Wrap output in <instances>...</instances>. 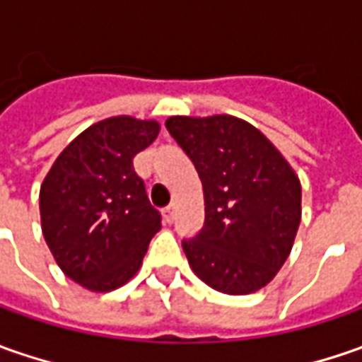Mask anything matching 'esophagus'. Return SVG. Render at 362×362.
Masks as SVG:
<instances>
[{
  "label": "esophagus",
  "mask_w": 362,
  "mask_h": 362,
  "mask_svg": "<svg viewBox=\"0 0 362 362\" xmlns=\"http://www.w3.org/2000/svg\"><path fill=\"white\" fill-rule=\"evenodd\" d=\"M163 219H165V223H173L175 221V205H169V207L163 211Z\"/></svg>",
  "instance_id": "obj_1"
}]
</instances>
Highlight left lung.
<instances>
[{
	"instance_id": "1",
	"label": "left lung",
	"mask_w": 362,
	"mask_h": 362,
	"mask_svg": "<svg viewBox=\"0 0 362 362\" xmlns=\"http://www.w3.org/2000/svg\"><path fill=\"white\" fill-rule=\"evenodd\" d=\"M203 185L205 223L183 240L191 270L223 294H252L290 256L302 216L298 175L250 122L230 115L165 122Z\"/></svg>"
}]
</instances>
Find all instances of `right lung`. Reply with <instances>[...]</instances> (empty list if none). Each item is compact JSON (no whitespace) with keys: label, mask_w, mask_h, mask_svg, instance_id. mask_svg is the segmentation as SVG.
Masks as SVG:
<instances>
[{"label":"right lung","mask_w":362,"mask_h":362,"mask_svg":"<svg viewBox=\"0 0 362 362\" xmlns=\"http://www.w3.org/2000/svg\"><path fill=\"white\" fill-rule=\"evenodd\" d=\"M159 131L157 120H100L64 148L40 187L49 252L70 280L92 292L127 284L160 230V214L132 167Z\"/></svg>","instance_id":"add662e5"}]
</instances>
